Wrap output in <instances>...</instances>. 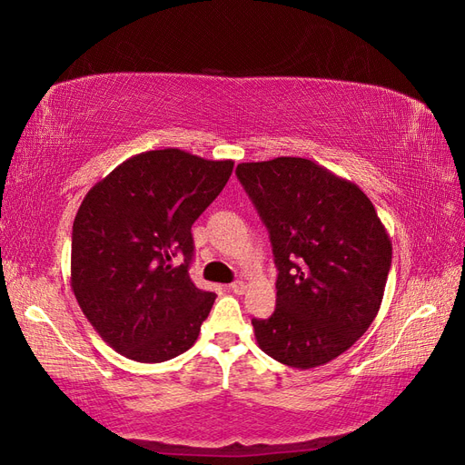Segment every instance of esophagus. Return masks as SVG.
I'll use <instances>...</instances> for the list:
<instances>
[{"instance_id": "34e87169", "label": "esophagus", "mask_w": 465, "mask_h": 465, "mask_svg": "<svg viewBox=\"0 0 465 465\" xmlns=\"http://www.w3.org/2000/svg\"><path fill=\"white\" fill-rule=\"evenodd\" d=\"M230 289L233 291L235 295H243V293H245V289H247V285H245V282H240V279H237V282H233V283L230 285Z\"/></svg>"}]
</instances>
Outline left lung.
<instances>
[{
	"mask_svg": "<svg viewBox=\"0 0 465 465\" xmlns=\"http://www.w3.org/2000/svg\"><path fill=\"white\" fill-rule=\"evenodd\" d=\"M272 240L277 301L252 319L259 349L293 369H315L359 341L381 309L392 243L356 183L307 158L235 168Z\"/></svg>",
	"mask_w": 465,
	"mask_h": 465,
	"instance_id": "obj_1",
	"label": "left lung"
}]
</instances>
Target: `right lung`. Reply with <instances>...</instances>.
Returning a JSON list of instances; mask_svg holds the SVG:
<instances>
[{"label":"right lung","mask_w":465,"mask_h":465,"mask_svg":"<svg viewBox=\"0 0 465 465\" xmlns=\"http://www.w3.org/2000/svg\"><path fill=\"white\" fill-rule=\"evenodd\" d=\"M232 160L148 150L86 193L73 222L71 289L106 344L138 362L186 352L215 301L192 283V223L218 198Z\"/></svg>","instance_id":"add662e5"}]
</instances>
